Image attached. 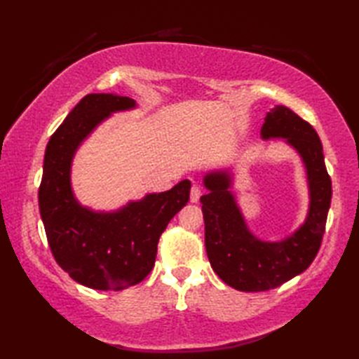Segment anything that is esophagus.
<instances>
[{
	"mask_svg": "<svg viewBox=\"0 0 359 359\" xmlns=\"http://www.w3.org/2000/svg\"><path fill=\"white\" fill-rule=\"evenodd\" d=\"M201 194H202L201 188L194 185V187L191 188V196H189V201H191L193 203H197V202H199V199H201Z\"/></svg>",
	"mask_w": 359,
	"mask_h": 359,
	"instance_id": "obj_1",
	"label": "esophagus"
}]
</instances>
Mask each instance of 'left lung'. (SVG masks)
Returning a JSON list of instances; mask_svg holds the SVG:
<instances>
[{
  "instance_id": "left-lung-1",
  "label": "left lung",
  "mask_w": 359,
  "mask_h": 359,
  "mask_svg": "<svg viewBox=\"0 0 359 359\" xmlns=\"http://www.w3.org/2000/svg\"><path fill=\"white\" fill-rule=\"evenodd\" d=\"M261 135L264 140L284 139L301 156L307 171L310 205L306 220L292 236L265 242L248 230L230 191V172L212 171L205 175L208 194L201 197L205 248L217 276L239 292L276 288L307 270L321 247L332 201V180L313 126L287 106H276L266 114Z\"/></svg>"
}]
</instances>
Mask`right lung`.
Masks as SVG:
<instances>
[{
    "label": "right lung",
    "instance_id": "obj_1",
    "mask_svg": "<svg viewBox=\"0 0 359 359\" xmlns=\"http://www.w3.org/2000/svg\"><path fill=\"white\" fill-rule=\"evenodd\" d=\"M134 108L129 97L88 94L46 147L38 205L50 251L75 282L94 290L120 292L147 278L160 236L189 201V180L109 212L93 211L75 199L71 185L75 151L112 112Z\"/></svg>",
    "mask_w": 359,
    "mask_h": 359
}]
</instances>
